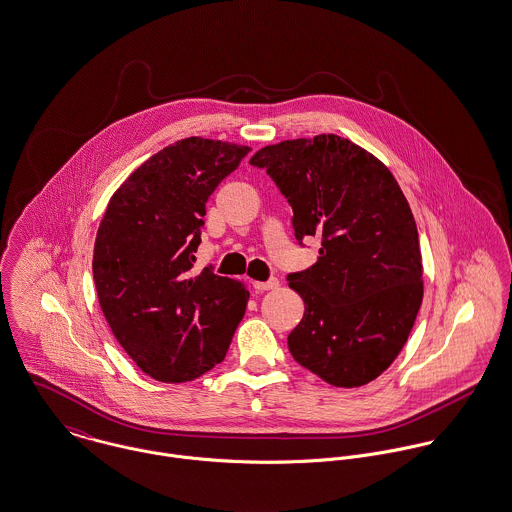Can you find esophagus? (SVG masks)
<instances>
[{"label":"esophagus","instance_id":"1","mask_svg":"<svg viewBox=\"0 0 512 512\" xmlns=\"http://www.w3.org/2000/svg\"><path fill=\"white\" fill-rule=\"evenodd\" d=\"M253 286L257 288V290H275V288H279V279H269L267 283H261V281H255Z\"/></svg>","mask_w":512,"mask_h":512}]
</instances>
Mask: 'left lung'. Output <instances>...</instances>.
Wrapping results in <instances>:
<instances>
[{
  "mask_svg": "<svg viewBox=\"0 0 512 512\" xmlns=\"http://www.w3.org/2000/svg\"><path fill=\"white\" fill-rule=\"evenodd\" d=\"M249 163L281 188L296 239H322L316 263L288 275L304 300L288 334L292 357L334 387L375 381L402 351L424 296L418 229L395 176L334 133L267 145Z\"/></svg>",
  "mask_w": 512,
  "mask_h": 512,
  "instance_id": "left-lung-1",
  "label": "left lung"
}]
</instances>
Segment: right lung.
<instances>
[{
    "instance_id": "obj_1",
    "label": "right lung",
    "mask_w": 512,
    "mask_h": 512,
    "mask_svg": "<svg viewBox=\"0 0 512 512\" xmlns=\"http://www.w3.org/2000/svg\"><path fill=\"white\" fill-rule=\"evenodd\" d=\"M251 149L186 137L131 172L108 202L94 243V283L115 340L161 383H184L228 353L249 290L192 275L206 202Z\"/></svg>"
}]
</instances>
